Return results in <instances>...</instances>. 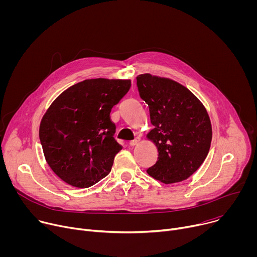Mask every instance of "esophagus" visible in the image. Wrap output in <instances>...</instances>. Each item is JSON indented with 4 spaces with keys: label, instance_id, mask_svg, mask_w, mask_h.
<instances>
[{
    "label": "esophagus",
    "instance_id": "34e87169",
    "mask_svg": "<svg viewBox=\"0 0 257 257\" xmlns=\"http://www.w3.org/2000/svg\"><path fill=\"white\" fill-rule=\"evenodd\" d=\"M140 137H135L133 140H131L130 142H129V144H130V146H135V145H137L139 142H140Z\"/></svg>",
    "mask_w": 257,
    "mask_h": 257
}]
</instances>
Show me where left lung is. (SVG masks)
I'll list each match as a JSON object with an SVG mask.
<instances>
[{"label": "left lung", "instance_id": "obj_1", "mask_svg": "<svg viewBox=\"0 0 257 257\" xmlns=\"http://www.w3.org/2000/svg\"><path fill=\"white\" fill-rule=\"evenodd\" d=\"M136 80L155 126L148 138L159 152L157 163L146 172L165 184L186 180L201 166L210 148L212 131L204 105L172 79L141 74Z\"/></svg>", "mask_w": 257, "mask_h": 257}]
</instances>
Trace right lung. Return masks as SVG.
<instances>
[{"mask_svg": "<svg viewBox=\"0 0 257 257\" xmlns=\"http://www.w3.org/2000/svg\"><path fill=\"white\" fill-rule=\"evenodd\" d=\"M130 86V80L87 79L66 89L48 108L41 143L48 165L67 184L87 188L111 172L122 146L109 113Z\"/></svg>", "mask_w": 257, "mask_h": 257, "instance_id": "1", "label": "right lung"}]
</instances>
